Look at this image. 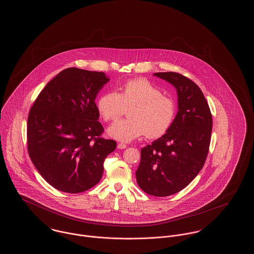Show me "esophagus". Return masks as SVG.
<instances>
[{
    "label": "esophagus",
    "instance_id": "1",
    "mask_svg": "<svg viewBox=\"0 0 254 254\" xmlns=\"http://www.w3.org/2000/svg\"><path fill=\"white\" fill-rule=\"evenodd\" d=\"M117 147H118L119 149H125V148H127V145H126V144H123V143H119V144L117 145Z\"/></svg>",
    "mask_w": 254,
    "mask_h": 254
}]
</instances>
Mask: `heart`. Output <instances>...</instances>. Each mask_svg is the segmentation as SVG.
<instances>
[{
    "label": "heart",
    "mask_w": 254,
    "mask_h": 254,
    "mask_svg": "<svg viewBox=\"0 0 254 254\" xmlns=\"http://www.w3.org/2000/svg\"><path fill=\"white\" fill-rule=\"evenodd\" d=\"M97 107L106 122L118 119L131 108L129 119L115 122L108 130L109 136L123 142L132 141L145 133L147 138L161 137L169 130L176 113L174 101L145 79L126 82L120 93L109 91L103 94Z\"/></svg>",
    "instance_id": "1"
}]
</instances>
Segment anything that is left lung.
Returning <instances> with one entry per match:
<instances>
[{"label":"left lung","mask_w":254,"mask_h":254,"mask_svg":"<svg viewBox=\"0 0 254 254\" xmlns=\"http://www.w3.org/2000/svg\"><path fill=\"white\" fill-rule=\"evenodd\" d=\"M153 75L176 88L178 111L167 133L141 149L135 175L145 193L165 197L185 189L204 167L212 116L202 90L191 80L176 72Z\"/></svg>","instance_id":"8db88e82"}]
</instances>
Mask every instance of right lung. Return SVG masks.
<instances>
[{"mask_svg": "<svg viewBox=\"0 0 254 254\" xmlns=\"http://www.w3.org/2000/svg\"><path fill=\"white\" fill-rule=\"evenodd\" d=\"M109 81L104 72L69 67L49 82L27 119V149L42 177L56 190L83 192L99 183L116 142L101 138L95 104Z\"/></svg>", "mask_w": 254, "mask_h": 254, "instance_id": "right-lung-1", "label": "right lung"}]
</instances>
